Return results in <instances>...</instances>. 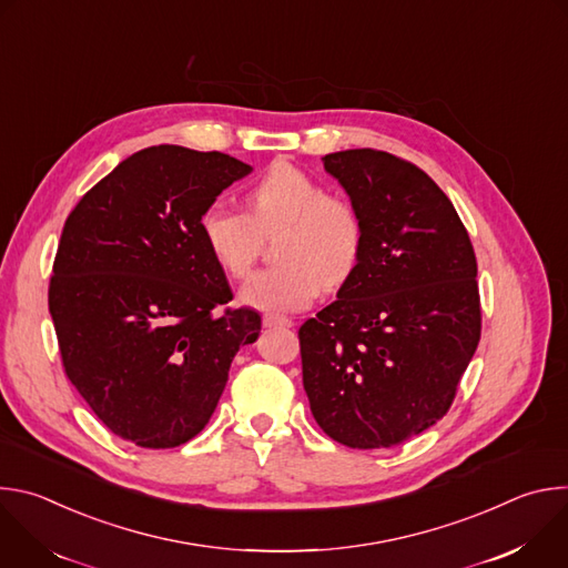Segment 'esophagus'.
<instances>
[{"instance_id":"34e87169","label":"esophagus","mask_w":568,"mask_h":568,"mask_svg":"<svg viewBox=\"0 0 568 568\" xmlns=\"http://www.w3.org/2000/svg\"><path fill=\"white\" fill-rule=\"evenodd\" d=\"M263 326L265 328H292L294 321L287 318V316H281V314H265L263 316Z\"/></svg>"}]
</instances>
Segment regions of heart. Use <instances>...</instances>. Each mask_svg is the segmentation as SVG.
<instances>
[{"label": "heart", "instance_id": "heart-1", "mask_svg": "<svg viewBox=\"0 0 568 568\" xmlns=\"http://www.w3.org/2000/svg\"><path fill=\"white\" fill-rule=\"evenodd\" d=\"M247 215L209 204L200 215V235L215 265L231 278H245L274 235L278 265L258 272L240 298L267 312H294L318 292L344 287L364 254V220L353 202L328 195L326 186L290 161L274 164L250 186Z\"/></svg>", "mask_w": 568, "mask_h": 568}]
</instances>
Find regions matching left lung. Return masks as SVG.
Here are the masks:
<instances>
[{"label": "left lung", "instance_id": "1", "mask_svg": "<svg viewBox=\"0 0 568 568\" xmlns=\"http://www.w3.org/2000/svg\"><path fill=\"white\" fill-rule=\"evenodd\" d=\"M323 169L364 220V254L337 301L298 328L316 425L379 449L436 425L480 339L476 256L454 204L407 159L357 148Z\"/></svg>", "mask_w": 568, "mask_h": 568}]
</instances>
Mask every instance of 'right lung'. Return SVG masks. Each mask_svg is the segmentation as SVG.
<instances>
[{"label": "right lung", "instance_id": "right-lung-1", "mask_svg": "<svg viewBox=\"0 0 568 568\" xmlns=\"http://www.w3.org/2000/svg\"><path fill=\"white\" fill-rule=\"evenodd\" d=\"M252 173L224 152H134L69 213L49 312L62 368L99 420L145 449L195 438L213 416L240 346L261 314L226 307L224 272L200 215Z\"/></svg>", "mask_w": 568, "mask_h": 568}]
</instances>
